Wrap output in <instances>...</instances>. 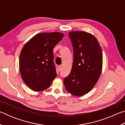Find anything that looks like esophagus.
<instances>
[{"label":"esophagus","mask_w":125,"mask_h":125,"mask_svg":"<svg viewBox=\"0 0 125 125\" xmlns=\"http://www.w3.org/2000/svg\"><path fill=\"white\" fill-rule=\"evenodd\" d=\"M57 68H58L59 71H61V65H58Z\"/></svg>","instance_id":"34e87169"}]
</instances>
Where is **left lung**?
I'll use <instances>...</instances> for the list:
<instances>
[{
  "instance_id": "left-lung-1",
  "label": "left lung",
  "mask_w": 125,
  "mask_h": 125,
  "mask_svg": "<svg viewBox=\"0 0 125 125\" xmlns=\"http://www.w3.org/2000/svg\"><path fill=\"white\" fill-rule=\"evenodd\" d=\"M74 52L70 74L64 79L66 90L74 96L87 94L99 80L102 71L103 53L98 40L91 33L74 31L69 33Z\"/></svg>"
}]
</instances>
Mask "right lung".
<instances>
[{
    "mask_svg": "<svg viewBox=\"0 0 125 125\" xmlns=\"http://www.w3.org/2000/svg\"><path fill=\"white\" fill-rule=\"evenodd\" d=\"M63 36L58 32L38 33L27 41L21 51V76L26 85L35 92L47 89L57 76L53 49Z\"/></svg>",
    "mask_w": 125,
    "mask_h": 125,
    "instance_id": "add662e5",
    "label": "right lung"
}]
</instances>
